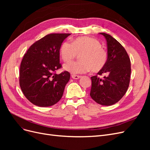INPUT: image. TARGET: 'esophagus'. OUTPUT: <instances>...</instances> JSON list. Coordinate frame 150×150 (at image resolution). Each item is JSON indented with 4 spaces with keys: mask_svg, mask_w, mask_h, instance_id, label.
Here are the masks:
<instances>
[{
    "mask_svg": "<svg viewBox=\"0 0 150 150\" xmlns=\"http://www.w3.org/2000/svg\"><path fill=\"white\" fill-rule=\"evenodd\" d=\"M72 78H73L74 79H78L81 78V76H78V75H75V74H72L71 76Z\"/></svg>",
    "mask_w": 150,
    "mask_h": 150,
    "instance_id": "obj_1",
    "label": "esophagus"
}]
</instances>
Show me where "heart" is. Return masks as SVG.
<instances>
[{"label": "heart", "instance_id": "heart-1", "mask_svg": "<svg viewBox=\"0 0 150 150\" xmlns=\"http://www.w3.org/2000/svg\"><path fill=\"white\" fill-rule=\"evenodd\" d=\"M60 54L65 62L71 61L80 56L81 61L68 62L64 66L65 70L72 74H83L91 70L98 72L104 69L108 61V52L102 47L101 43L89 37L76 38L72 43L63 42Z\"/></svg>", "mask_w": 150, "mask_h": 150}]
</instances>
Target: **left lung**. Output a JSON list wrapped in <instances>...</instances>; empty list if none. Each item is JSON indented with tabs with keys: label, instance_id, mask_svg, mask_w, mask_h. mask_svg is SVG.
<instances>
[{
	"label": "left lung",
	"instance_id": "8db88e82",
	"mask_svg": "<svg viewBox=\"0 0 150 150\" xmlns=\"http://www.w3.org/2000/svg\"><path fill=\"white\" fill-rule=\"evenodd\" d=\"M107 41L108 61L98 75L92 76L90 96L94 101L103 106L112 105L126 93L131 75V62L128 54L122 45L110 34L100 33Z\"/></svg>",
	"mask_w": 150,
	"mask_h": 150
}]
</instances>
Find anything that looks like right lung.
<instances>
[{"instance_id": "1", "label": "right lung", "mask_w": 150, "mask_h": 150, "mask_svg": "<svg viewBox=\"0 0 150 150\" xmlns=\"http://www.w3.org/2000/svg\"><path fill=\"white\" fill-rule=\"evenodd\" d=\"M71 34H50L34 42L22 59L19 84L28 100L40 107H48L61 99L70 73L57 74L61 67L59 50L64 40Z\"/></svg>"}]
</instances>
